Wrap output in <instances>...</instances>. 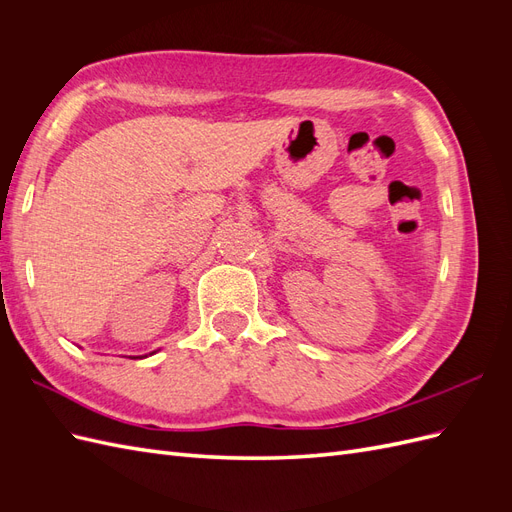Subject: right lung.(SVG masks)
Returning <instances> with one entry per match:
<instances>
[{
	"label": "right lung",
	"mask_w": 512,
	"mask_h": 512,
	"mask_svg": "<svg viewBox=\"0 0 512 512\" xmlns=\"http://www.w3.org/2000/svg\"><path fill=\"white\" fill-rule=\"evenodd\" d=\"M151 354H153V352H151ZM134 359H136V356H134Z\"/></svg>",
	"instance_id": "obj_1"
}]
</instances>
